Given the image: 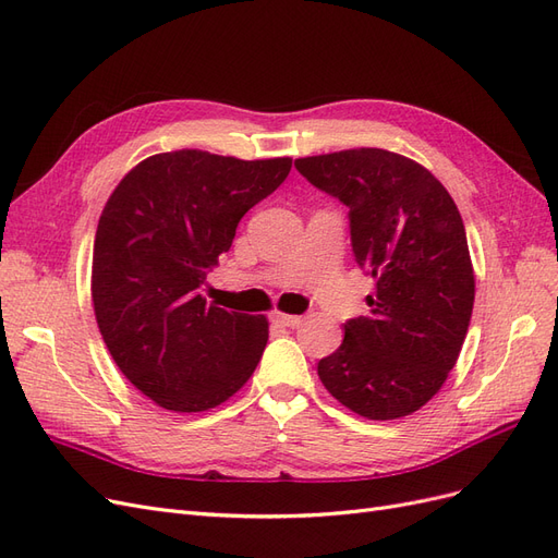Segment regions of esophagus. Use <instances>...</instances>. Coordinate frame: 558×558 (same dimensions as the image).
Masks as SVG:
<instances>
[{
    "label": "esophagus",
    "mask_w": 558,
    "mask_h": 558,
    "mask_svg": "<svg viewBox=\"0 0 558 558\" xmlns=\"http://www.w3.org/2000/svg\"><path fill=\"white\" fill-rule=\"evenodd\" d=\"M272 320L277 326H283V328H295L302 324V316H295V314H283V312H275L272 314Z\"/></svg>",
    "instance_id": "1"
}]
</instances>
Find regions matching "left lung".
<instances>
[{"label":"left lung","instance_id":"8db88e82","mask_svg":"<svg viewBox=\"0 0 558 558\" xmlns=\"http://www.w3.org/2000/svg\"><path fill=\"white\" fill-rule=\"evenodd\" d=\"M298 172L349 207L356 263L377 281L369 316L344 324L318 379L373 421L408 416L459 361L475 302L463 218L424 165L384 148L298 158Z\"/></svg>","mask_w":558,"mask_h":558}]
</instances>
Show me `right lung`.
I'll list each match as a JSON object with an SVG mask.
<instances>
[{
  "label": "right lung",
  "mask_w": 558,
  "mask_h": 558,
  "mask_svg": "<svg viewBox=\"0 0 558 558\" xmlns=\"http://www.w3.org/2000/svg\"><path fill=\"white\" fill-rule=\"evenodd\" d=\"M291 162L181 148L134 165L107 199L93 248L95 318L118 369L158 408L207 412L256 369L267 318L207 302L202 283Z\"/></svg>",
  "instance_id": "add662e5"
}]
</instances>
